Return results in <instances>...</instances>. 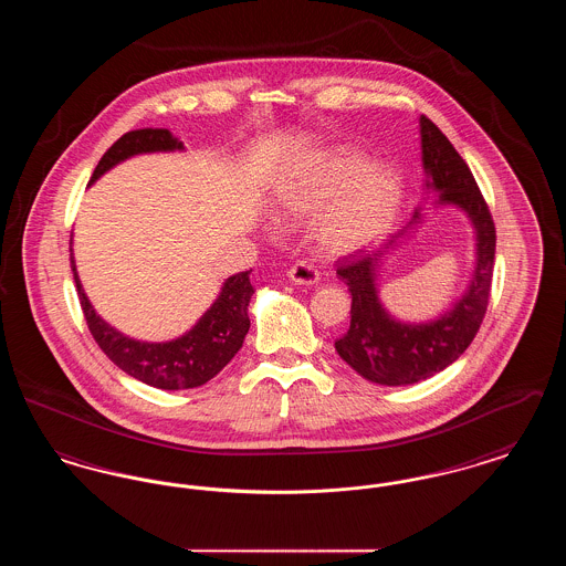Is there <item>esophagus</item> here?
I'll return each instance as SVG.
<instances>
[{
    "mask_svg": "<svg viewBox=\"0 0 566 566\" xmlns=\"http://www.w3.org/2000/svg\"><path fill=\"white\" fill-rule=\"evenodd\" d=\"M289 280L295 282L298 286H314V284L321 282V273L312 263L298 261L289 270Z\"/></svg>",
    "mask_w": 566,
    "mask_h": 566,
    "instance_id": "1",
    "label": "esophagus"
}]
</instances>
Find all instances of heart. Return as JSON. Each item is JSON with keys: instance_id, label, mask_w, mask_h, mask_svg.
Returning a JSON list of instances; mask_svg holds the SVG:
<instances>
[{"instance_id": "1", "label": "heart", "mask_w": 566, "mask_h": 566, "mask_svg": "<svg viewBox=\"0 0 566 566\" xmlns=\"http://www.w3.org/2000/svg\"><path fill=\"white\" fill-rule=\"evenodd\" d=\"M401 208V182L392 167L346 146L316 153L289 171L271 192L280 220H310L324 212L321 242L350 254L379 242Z\"/></svg>"}]
</instances>
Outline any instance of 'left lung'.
<instances>
[{
    "label": "left lung",
    "instance_id": "obj_1",
    "mask_svg": "<svg viewBox=\"0 0 566 566\" xmlns=\"http://www.w3.org/2000/svg\"><path fill=\"white\" fill-rule=\"evenodd\" d=\"M420 144L424 189L437 192L431 208L418 206L377 254L337 270L348 284L352 310L350 328L335 342V350L358 376L379 386L418 384L450 367L480 331L492 284L496 233L471 169L427 116H420ZM439 207H457L468 216L476 238V268L450 308L434 319L411 324L397 319L380 303L376 277L387 256L423 223L428 210Z\"/></svg>",
    "mask_w": 566,
    "mask_h": 566
}]
</instances>
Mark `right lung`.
I'll use <instances>...</instances> for the list:
<instances>
[{
	"label": "right lung",
	"instance_id": "right-lung-1",
	"mask_svg": "<svg viewBox=\"0 0 566 566\" xmlns=\"http://www.w3.org/2000/svg\"><path fill=\"white\" fill-rule=\"evenodd\" d=\"M182 150L185 144L180 142V137L169 134L167 129L129 132L109 146L108 153L102 157V161L93 171L91 185H95L118 163L127 161L137 155ZM70 265L74 271V282L78 289V298L88 331L95 337L97 346L106 352L109 360L125 374L161 390L197 388L218 376L242 348L250 328L248 305L254 295V289L250 284L252 270L240 271L227 277L214 303L185 335L171 342H142L120 333L116 326L106 323L95 312L93 303L82 289L74 248H70Z\"/></svg>",
	"mask_w": 566,
	"mask_h": 566
}]
</instances>
